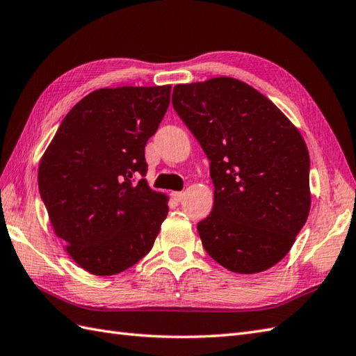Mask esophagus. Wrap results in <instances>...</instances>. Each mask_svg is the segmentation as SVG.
Instances as JSON below:
<instances>
[{"label": "esophagus", "mask_w": 356, "mask_h": 356, "mask_svg": "<svg viewBox=\"0 0 356 356\" xmlns=\"http://www.w3.org/2000/svg\"><path fill=\"white\" fill-rule=\"evenodd\" d=\"M172 198H175L177 203H180V202H184L185 194L184 193H172Z\"/></svg>", "instance_id": "obj_1"}]
</instances>
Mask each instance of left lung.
Returning a JSON list of instances; mask_svg holds the SVG:
<instances>
[{"label":"left lung","instance_id":"8db88e82","mask_svg":"<svg viewBox=\"0 0 356 356\" xmlns=\"http://www.w3.org/2000/svg\"><path fill=\"white\" fill-rule=\"evenodd\" d=\"M172 106L211 161L213 207L197 225L206 252L238 273L277 265L312 203L299 131L266 96L229 76L176 86Z\"/></svg>","mask_w":356,"mask_h":356}]
</instances>
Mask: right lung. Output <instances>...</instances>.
I'll return each instance as SVG.
<instances>
[{"label": "right lung", "mask_w": 356, "mask_h": 356, "mask_svg": "<svg viewBox=\"0 0 356 356\" xmlns=\"http://www.w3.org/2000/svg\"><path fill=\"white\" fill-rule=\"evenodd\" d=\"M171 86L100 88L70 109L39 167V191L69 256L93 275L134 266L167 218V197L143 179L144 147Z\"/></svg>", "instance_id": "1"}]
</instances>
